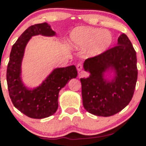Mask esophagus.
<instances>
[{
  "instance_id": "esophagus-1",
  "label": "esophagus",
  "mask_w": 146,
  "mask_h": 146,
  "mask_svg": "<svg viewBox=\"0 0 146 146\" xmlns=\"http://www.w3.org/2000/svg\"><path fill=\"white\" fill-rule=\"evenodd\" d=\"M82 65L81 64H78V65H77V69H78V71H81V70L82 69Z\"/></svg>"
}]
</instances>
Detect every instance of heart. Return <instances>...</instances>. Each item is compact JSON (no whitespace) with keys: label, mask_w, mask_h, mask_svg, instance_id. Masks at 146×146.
Wrapping results in <instances>:
<instances>
[{"label":"heart","mask_w":146,"mask_h":146,"mask_svg":"<svg viewBox=\"0 0 146 146\" xmlns=\"http://www.w3.org/2000/svg\"><path fill=\"white\" fill-rule=\"evenodd\" d=\"M72 46L76 49L86 47V53L88 57L100 56L110 47L113 36L108 30L88 27L75 28L69 35Z\"/></svg>","instance_id":"obj_1"}]
</instances>
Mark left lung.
Masks as SVG:
<instances>
[{
    "label": "left lung",
    "instance_id": "obj_1",
    "mask_svg": "<svg viewBox=\"0 0 146 146\" xmlns=\"http://www.w3.org/2000/svg\"><path fill=\"white\" fill-rule=\"evenodd\" d=\"M117 45L84 62V68L90 75L80 79L83 106L97 116L110 117L121 111L135 92L138 74L136 52L124 33L118 38ZM112 72L113 78H107Z\"/></svg>",
    "mask_w": 146,
    "mask_h": 146
}]
</instances>
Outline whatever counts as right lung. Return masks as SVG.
Wrapping results in <instances>:
<instances>
[{"label": "right lung", "instance_id": "1", "mask_svg": "<svg viewBox=\"0 0 146 146\" xmlns=\"http://www.w3.org/2000/svg\"><path fill=\"white\" fill-rule=\"evenodd\" d=\"M38 35L52 37L56 33L46 23L28 27L12 46L7 69L8 90L13 104L21 113L33 119H43L56 113L60 90L78 75L74 65L56 68L38 86L29 88L25 86L21 77L25 48L31 37Z\"/></svg>", "mask_w": 146, "mask_h": 146}]
</instances>
